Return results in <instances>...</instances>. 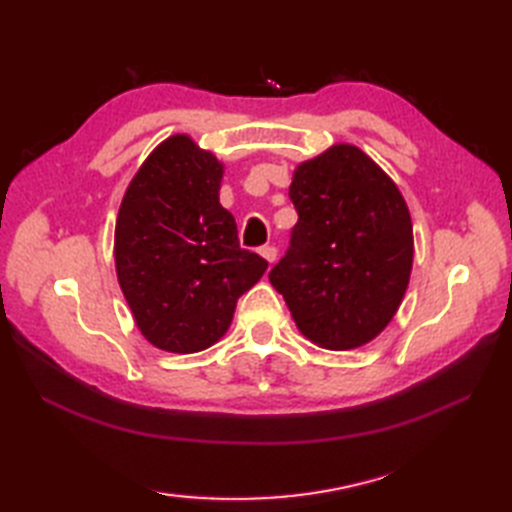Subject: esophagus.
I'll return each mask as SVG.
<instances>
[{
	"mask_svg": "<svg viewBox=\"0 0 512 512\" xmlns=\"http://www.w3.org/2000/svg\"><path fill=\"white\" fill-rule=\"evenodd\" d=\"M259 253H262V257L266 259L268 264H275V259H277V246H264V248H259Z\"/></svg>",
	"mask_w": 512,
	"mask_h": 512,
	"instance_id": "esophagus-1",
	"label": "esophagus"
}]
</instances>
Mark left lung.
Returning <instances> with one entry per match:
<instances>
[{"instance_id": "obj_1", "label": "left lung", "mask_w": 512, "mask_h": 512, "mask_svg": "<svg viewBox=\"0 0 512 512\" xmlns=\"http://www.w3.org/2000/svg\"><path fill=\"white\" fill-rule=\"evenodd\" d=\"M299 220L268 273L297 328L328 350L365 345L394 319L409 284L413 228L398 187L354 145L301 162Z\"/></svg>"}]
</instances>
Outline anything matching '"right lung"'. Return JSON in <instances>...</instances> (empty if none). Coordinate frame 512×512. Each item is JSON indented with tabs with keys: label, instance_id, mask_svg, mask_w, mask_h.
<instances>
[{
	"label": "right lung",
	"instance_id": "add662e5",
	"mask_svg": "<svg viewBox=\"0 0 512 512\" xmlns=\"http://www.w3.org/2000/svg\"><path fill=\"white\" fill-rule=\"evenodd\" d=\"M220 182V160L178 134L151 151L121 202L118 284L138 330L160 350L191 354L220 341L237 299L268 268L239 246Z\"/></svg>",
	"mask_w": 512,
	"mask_h": 512
}]
</instances>
